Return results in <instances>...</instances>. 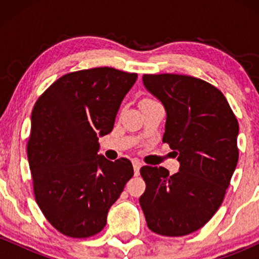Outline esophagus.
<instances>
[{
	"label": "esophagus",
	"mask_w": 259,
	"mask_h": 259,
	"mask_svg": "<svg viewBox=\"0 0 259 259\" xmlns=\"http://www.w3.org/2000/svg\"><path fill=\"white\" fill-rule=\"evenodd\" d=\"M141 165H142L141 162H140L139 159H133V167H134V171H135V175H139Z\"/></svg>",
	"instance_id": "obj_1"
}]
</instances>
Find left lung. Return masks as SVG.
<instances>
[{"instance_id": "1", "label": "left lung", "mask_w": 259, "mask_h": 259, "mask_svg": "<svg viewBox=\"0 0 259 259\" xmlns=\"http://www.w3.org/2000/svg\"><path fill=\"white\" fill-rule=\"evenodd\" d=\"M145 88L167 112L163 142L180 163L140 169V197L147 227L163 236H184L203 227L224 200L239 160V123L227 99L209 82L179 74H145Z\"/></svg>"}]
</instances>
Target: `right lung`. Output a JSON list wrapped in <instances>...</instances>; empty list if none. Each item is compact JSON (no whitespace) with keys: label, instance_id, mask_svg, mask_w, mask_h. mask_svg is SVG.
<instances>
[{"label":"right lung","instance_id":"right-lung-1","mask_svg":"<svg viewBox=\"0 0 259 259\" xmlns=\"http://www.w3.org/2000/svg\"><path fill=\"white\" fill-rule=\"evenodd\" d=\"M138 74L101 67L68 73L38 97L28 141L34 194L41 212L65 236L90 237L134 175L129 159L99 154Z\"/></svg>","mask_w":259,"mask_h":259}]
</instances>
